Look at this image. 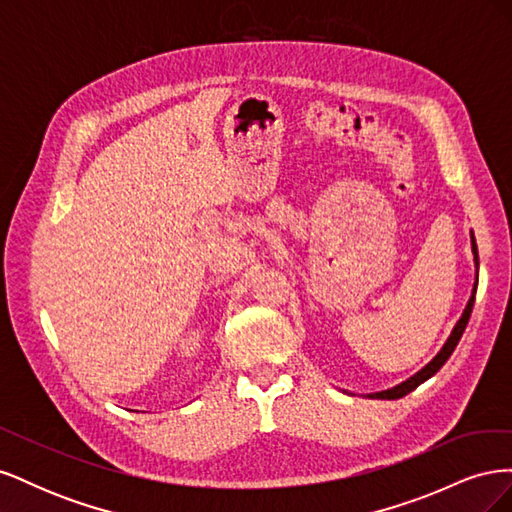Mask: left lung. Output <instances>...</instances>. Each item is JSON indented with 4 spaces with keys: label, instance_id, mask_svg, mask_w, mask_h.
<instances>
[{
    "label": "left lung",
    "instance_id": "left-lung-1",
    "mask_svg": "<svg viewBox=\"0 0 512 512\" xmlns=\"http://www.w3.org/2000/svg\"><path fill=\"white\" fill-rule=\"evenodd\" d=\"M472 252H474V260H476V265H478V250H476V239H474V235H472ZM476 286H478V282L474 284L472 297H470V301H468L466 309H463V314H461L459 322L455 324V329H453L451 337L446 339V344L442 346V350H440L436 356H433V361H431V363H427L421 371H418V374H414V376H412V378H408L406 382H401V384L393 386V389H389V391L371 393L369 397H374V399H399V397L408 395L410 391H414L418 384H423L425 380H429L433 374H436V371H440V367L448 361V356L453 354V350L457 348V344H459V339H461L463 331H466V327H468V320H470L472 307H474V297H476Z\"/></svg>",
    "mask_w": 512,
    "mask_h": 512
}]
</instances>
